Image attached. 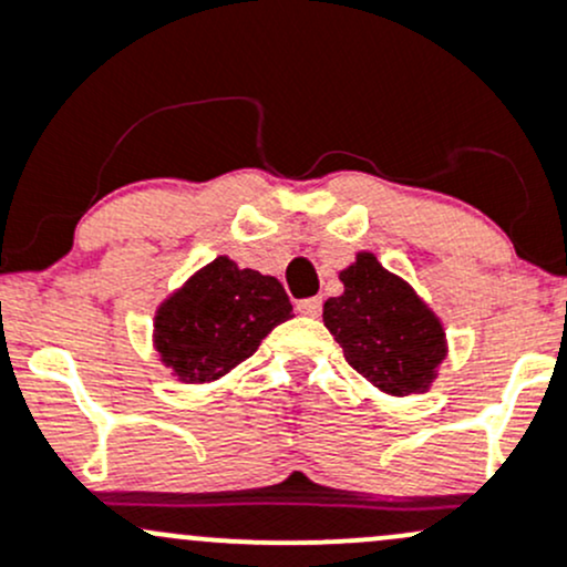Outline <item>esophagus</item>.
I'll use <instances>...</instances> for the list:
<instances>
[{"label": "esophagus", "mask_w": 567, "mask_h": 567, "mask_svg": "<svg viewBox=\"0 0 567 567\" xmlns=\"http://www.w3.org/2000/svg\"><path fill=\"white\" fill-rule=\"evenodd\" d=\"M296 309H299L301 315H307V318H318L320 312H323V299L320 296H312V299H301L296 303Z\"/></svg>", "instance_id": "obj_1"}]
</instances>
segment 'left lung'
I'll return each instance as SVG.
<instances>
[{"label": "left lung", "mask_w": 567, "mask_h": 567, "mask_svg": "<svg viewBox=\"0 0 567 567\" xmlns=\"http://www.w3.org/2000/svg\"><path fill=\"white\" fill-rule=\"evenodd\" d=\"M339 279L344 293L326 301L323 323L344 361L393 396L426 391L445 359V333L432 309L369 252Z\"/></svg>", "instance_id": "1"}]
</instances>
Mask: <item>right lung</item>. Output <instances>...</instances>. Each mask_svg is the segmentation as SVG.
Masks as SVG:
<instances>
[{
	"mask_svg": "<svg viewBox=\"0 0 567 567\" xmlns=\"http://www.w3.org/2000/svg\"><path fill=\"white\" fill-rule=\"evenodd\" d=\"M290 312L277 279L217 258L159 307L154 344L178 380L206 383L249 359Z\"/></svg>",
	"mask_w": 567,
	"mask_h": 567,
	"instance_id": "1",
	"label": "right lung"
}]
</instances>
